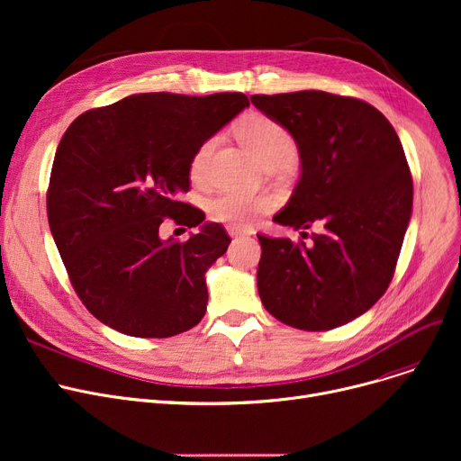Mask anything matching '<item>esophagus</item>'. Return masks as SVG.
Returning <instances> with one entry per match:
<instances>
[{"label":"esophagus","mask_w":461,"mask_h":461,"mask_svg":"<svg viewBox=\"0 0 461 461\" xmlns=\"http://www.w3.org/2000/svg\"><path fill=\"white\" fill-rule=\"evenodd\" d=\"M228 233H230V237H235V239H240L247 235V231H243L240 228H235V226H228Z\"/></svg>","instance_id":"obj_1"}]
</instances>
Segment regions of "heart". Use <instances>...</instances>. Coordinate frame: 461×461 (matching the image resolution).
<instances>
[{
	"label": "heart",
	"mask_w": 461,
	"mask_h": 461,
	"mask_svg": "<svg viewBox=\"0 0 461 461\" xmlns=\"http://www.w3.org/2000/svg\"><path fill=\"white\" fill-rule=\"evenodd\" d=\"M239 136L247 143V148L258 157L261 164L275 160L292 162L297 153V145L280 123L265 115H252L239 125ZM218 143V136L205 140L194 153L190 160L192 181H202L211 153ZM276 205V200L263 194H247L239 190H224L209 202V214L218 222L235 228H245L252 224L258 216L269 212Z\"/></svg>",
	"instance_id": "heart-1"
}]
</instances>
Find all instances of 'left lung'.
Returning <instances> with one entry per match:
<instances>
[{
    "label": "left lung",
    "instance_id": "1",
    "mask_svg": "<svg viewBox=\"0 0 461 461\" xmlns=\"http://www.w3.org/2000/svg\"><path fill=\"white\" fill-rule=\"evenodd\" d=\"M250 101L294 136L301 157V179L273 221L320 230L312 247L258 235L261 303L301 330L346 325L386 292L411 221L413 179L400 138L353 96L295 91Z\"/></svg>",
    "mask_w": 461,
    "mask_h": 461
}]
</instances>
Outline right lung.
Instances as JSON below:
<instances>
[{"mask_svg":"<svg viewBox=\"0 0 461 461\" xmlns=\"http://www.w3.org/2000/svg\"><path fill=\"white\" fill-rule=\"evenodd\" d=\"M243 93H140L87 110L63 134L48 186V224L70 284L101 323L136 338L196 327L205 273L231 239L177 200L200 145L249 106ZM164 217L201 226L164 241Z\"/></svg>","mask_w":461,"mask_h":461,"instance_id":"obj_1","label":"right lung"}]
</instances>
